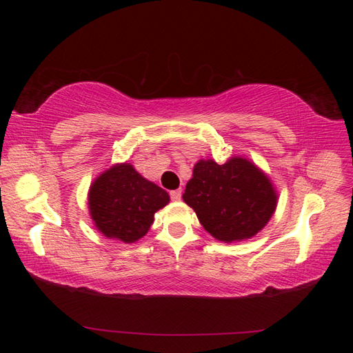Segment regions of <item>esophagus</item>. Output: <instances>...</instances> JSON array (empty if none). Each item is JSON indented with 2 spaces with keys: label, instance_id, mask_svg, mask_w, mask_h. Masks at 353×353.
I'll return each instance as SVG.
<instances>
[{
  "label": "esophagus",
  "instance_id": "esophagus-1",
  "mask_svg": "<svg viewBox=\"0 0 353 353\" xmlns=\"http://www.w3.org/2000/svg\"><path fill=\"white\" fill-rule=\"evenodd\" d=\"M169 196H170V199H172L174 201H178V200H181V196H183V191H181V190H174V191H170Z\"/></svg>",
  "mask_w": 353,
  "mask_h": 353
}]
</instances>
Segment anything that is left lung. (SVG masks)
<instances>
[{
    "mask_svg": "<svg viewBox=\"0 0 353 353\" xmlns=\"http://www.w3.org/2000/svg\"><path fill=\"white\" fill-rule=\"evenodd\" d=\"M183 199L194 209L203 228L225 243L258 234L276 206L268 176L241 157H232L223 165L200 160Z\"/></svg>",
    "mask_w": 353,
    "mask_h": 353,
    "instance_id": "left-lung-1",
    "label": "left lung"
}]
</instances>
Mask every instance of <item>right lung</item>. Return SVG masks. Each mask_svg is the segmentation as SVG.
Returning <instances> with one entry per match:
<instances>
[{
	"label": "right lung",
	"mask_w": 353,
	"mask_h": 353,
	"mask_svg": "<svg viewBox=\"0 0 353 353\" xmlns=\"http://www.w3.org/2000/svg\"><path fill=\"white\" fill-rule=\"evenodd\" d=\"M169 203L163 188L147 181L132 165H114L90 188L88 206L95 227L105 237L134 243L145 236L154 213Z\"/></svg>",
	"instance_id": "1"
}]
</instances>
